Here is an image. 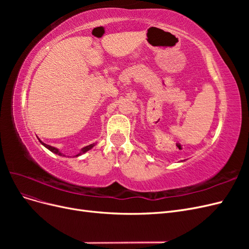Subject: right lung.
<instances>
[{
  "label": "right lung",
  "mask_w": 249,
  "mask_h": 249,
  "mask_svg": "<svg viewBox=\"0 0 249 249\" xmlns=\"http://www.w3.org/2000/svg\"><path fill=\"white\" fill-rule=\"evenodd\" d=\"M38 140H39V142L41 143V144H42L44 147H47L49 150H51L52 153H54V154H56V155H58V156L65 157V155H63L61 152H60V150H59L57 147H54V146H51V145H49V144H46V143H43L40 139H38ZM94 145H95V143H92V144H89V145H87V146H84V147H83V148L80 150V153L76 155V157H79V156H81V155H83V154H85L86 152H88L89 149H91ZM73 157H74V156H73Z\"/></svg>",
  "instance_id": "right-lung-1"
}]
</instances>
